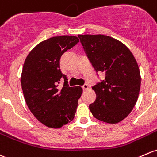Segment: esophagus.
<instances>
[{"instance_id":"34e87169","label":"esophagus","mask_w":157,"mask_h":157,"mask_svg":"<svg viewBox=\"0 0 157 157\" xmlns=\"http://www.w3.org/2000/svg\"><path fill=\"white\" fill-rule=\"evenodd\" d=\"M82 88H83V90H88V89H89V86H88V85H87V84H84L83 86H82Z\"/></svg>"}]
</instances>
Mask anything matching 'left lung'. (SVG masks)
<instances>
[{"mask_svg":"<svg viewBox=\"0 0 157 157\" xmlns=\"http://www.w3.org/2000/svg\"><path fill=\"white\" fill-rule=\"evenodd\" d=\"M87 57L105 80L92 86L96 98L89 108L97 120L117 123L131 113L138 100L141 74L134 56L118 40L103 34H79Z\"/></svg>","mask_w":157,"mask_h":157,"instance_id":"left-lung-1","label":"left lung"}]
</instances>
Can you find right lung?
Returning <instances> with one entry per match:
<instances>
[{
	"label": "right lung",
	"mask_w": 157,
	"mask_h": 157,
	"mask_svg": "<svg viewBox=\"0 0 157 157\" xmlns=\"http://www.w3.org/2000/svg\"><path fill=\"white\" fill-rule=\"evenodd\" d=\"M78 42L75 36L51 37L37 44L24 62L21 83L25 100L37 120L49 128H61L73 120L83 92L80 86H69L60 70L62 54Z\"/></svg>",
	"instance_id": "obj_1"
}]
</instances>
